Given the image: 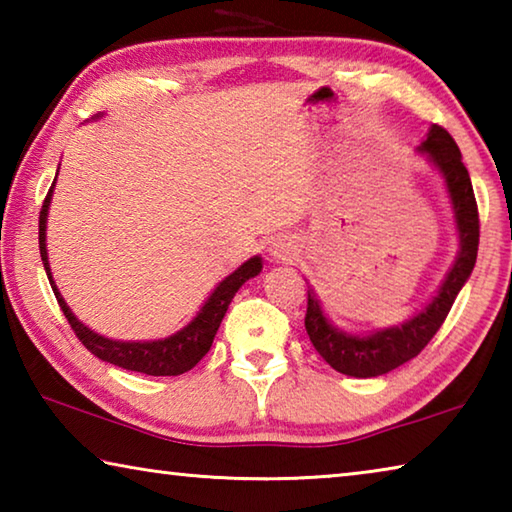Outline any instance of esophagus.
<instances>
[{"label": "esophagus", "mask_w": 512, "mask_h": 512, "mask_svg": "<svg viewBox=\"0 0 512 512\" xmlns=\"http://www.w3.org/2000/svg\"><path fill=\"white\" fill-rule=\"evenodd\" d=\"M268 255H271L275 262H293L298 255V246L296 241H291L289 237H277L271 241V246H268Z\"/></svg>", "instance_id": "1"}]
</instances>
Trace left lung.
Segmentation results:
<instances>
[{"instance_id":"obj_1","label":"left lung","mask_w":512,"mask_h":512,"mask_svg":"<svg viewBox=\"0 0 512 512\" xmlns=\"http://www.w3.org/2000/svg\"><path fill=\"white\" fill-rule=\"evenodd\" d=\"M418 151L431 162L445 180V189L452 203L458 253L452 268H449L443 284L424 309L400 325L379 327L368 334H352L336 327L327 318L314 289L307 291V316L305 329L316 352L323 357L336 372L348 377H379L386 375L402 363L411 361L424 350L433 334L452 309L458 291L470 280L472 268L476 264V250H479V212H476L474 189L470 173H467L461 151L445 128L433 124L424 137Z\"/></svg>"}]
</instances>
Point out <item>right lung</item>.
I'll list each match as a JSON object with an SVG mask.
<instances>
[{
  "instance_id": "add662e5",
  "label": "right lung",
  "mask_w": 512,
  "mask_h": 512,
  "mask_svg": "<svg viewBox=\"0 0 512 512\" xmlns=\"http://www.w3.org/2000/svg\"><path fill=\"white\" fill-rule=\"evenodd\" d=\"M54 187H56V178L45 198V203H42V212H40V232H38L40 257H42V264H45L49 284L51 289H54L58 305L63 309L69 325H72L74 334L79 336V341L101 361H108L112 366H119L124 370L144 372V375H151V377H173V375H183V372L192 370L196 363L210 352L212 341L216 332H219V325L225 316V311H228V305L232 302V298H235V293L241 289V284H246L250 277L262 273V266H264L262 257L259 255L250 257L248 262L235 268V271L225 277V280L216 284L214 291L203 302V307L196 311V316L189 320L183 329H178L176 334L164 336V339H155V341L108 339V336L94 332V329H90L83 320H79L72 314V309L67 307L65 298L60 296V291L54 282V275H51L49 253H47V216H49L51 196H54Z\"/></svg>"
}]
</instances>
